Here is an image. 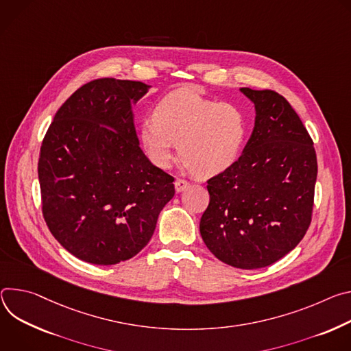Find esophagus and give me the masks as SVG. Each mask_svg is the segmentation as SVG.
<instances>
[{
	"instance_id": "esophagus-1",
	"label": "esophagus",
	"mask_w": 351,
	"mask_h": 351,
	"mask_svg": "<svg viewBox=\"0 0 351 351\" xmlns=\"http://www.w3.org/2000/svg\"><path fill=\"white\" fill-rule=\"evenodd\" d=\"M188 186H189V182L185 181V180H181V178L176 180V182H174V188H176L177 192H182V191L186 189Z\"/></svg>"
}]
</instances>
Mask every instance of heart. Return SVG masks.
<instances>
[{
  "label": "heart",
  "mask_w": 351,
  "mask_h": 351,
  "mask_svg": "<svg viewBox=\"0 0 351 351\" xmlns=\"http://www.w3.org/2000/svg\"><path fill=\"white\" fill-rule=\"evenodd\" d=\"M247 138L243 111L231 103H217L197 90L182 88L166 95L143 121L139 145L149 162L169 169L178 153L188 170L215 177L234 166Z\"/></svg>",
  "instance_id": "obj_1"
}]
</instances>
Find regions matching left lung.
Wrapping results in <instances>:
<instances>
[{"instance_id":"1","label":"left lung","mask_w":351,"mask_h":351,"mask_svg":"<svg viewBox=\"0 0 351 351\" xmlns=\"http://www.w3.org/2000/svg\"><path fill=\"white\" fill-rule=\"evenodd\" d=\"M240 92L254 103V130L237 163L208 181L210 201L199 230L221 262L259 269L287 255L305 236L318 166L313 139L283 96Z\"/></svg>"}]
</instances>
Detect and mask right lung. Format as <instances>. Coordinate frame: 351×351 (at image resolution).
Masks as SVG:
<instances>
[{
	"instance_id": "right-lung-1",
	"label": "right lung",
	"mask_w": 351,
	"mask_h": 351,
	"mask_svg": "<svg viewBox=\"0 0 351 351\" xmlns=\"http://www.w3.org/2000/svg\"><path fill=\"white\" fill-rule=\"evenodd\" d=\"M152 86L112 77L77 89L43 139L38 182L43 216L73 256L115 265L152 239L174 197V178L139 147L132 106Z\"/></svg>"
}]
</instances>
